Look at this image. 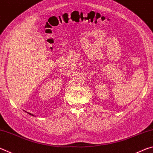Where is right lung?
Masks as SVG:
<instances>
[{
	"label": "right lung",
	"mask_w": 153,
	"mask_h": 153,
	"mask_svg": "<svg viewBox=\"0 0 153 153\" xmlns=\"http://www.w3.org/2000/svg\"><path fill=\"white\" fill-rule=\"evenodd\" d=\"M28 114H30V115H32V116H34V115H33V114H32V113H27Z\"/></svg>",
	"instance_id": "1"
}]
</instances>
